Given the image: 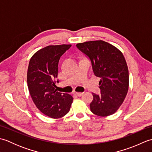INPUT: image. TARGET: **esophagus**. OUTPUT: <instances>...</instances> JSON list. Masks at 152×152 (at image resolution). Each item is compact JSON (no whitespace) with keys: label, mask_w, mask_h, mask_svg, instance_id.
I'll use <instances>...</instances> for the list:
<instances>
[{"label":"esophagus","mask_w":152,"mask_h":152,"mask_svg":"<svg viewBox=\"0 0 152 152\" xmlns=\"http://www.w3.org/2000/svg\"><path fill=\"white\" fill-rule=\"evenodd\" d=\"M74 94L76 95V96H81L83 95V93H80V92H74Z\"/></svg>","instance_id":"obj_1"}]
</instances>
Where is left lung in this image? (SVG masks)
<instances>
[{"label":"left lung","instance_id":"1","mask_svg":"<svg viewBox=\"0 0 152 152\" xmlns=\"http://www.w3.org/2000/svg\"><path fill=\"white\" fill-rule=\"evenodd\" d=\"M91 62L95 75L101 78V95L92 93L90 109L93 114L105 117L118 110L129 89V70L124 55L117 48L103 40L76 44Z\"/></svg>","mask_w":152,"mask_h":152}]
</instances>
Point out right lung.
<instances>
[{
	"mask_svg": "<svg viewBox=\"0 0 152 152\" xmlns=\"http://www.w3.org/2000/svg\"><path fill=\"white\" fill-rule=\"evenodd\" d=\"M70 47L71 44L45 47L32 56L28 64L27 86L31 98L37 108L51 118L65 115L73 101L70 95L58 92L56 86L60 57Z\"/></svg>",
	"mask_w": 152,
	"mask_h": 152,
	"instance_id": "right-lung-1",
	"label": "right lung"
}]
</instances>
